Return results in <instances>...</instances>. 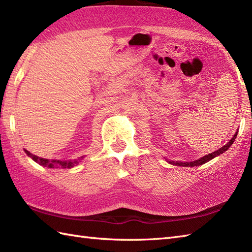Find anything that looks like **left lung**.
Returning a JSON list of instances; mask_svg holds the SVG:
<instances>
[{"label": "left lung", "mask_w": 252, "mask_h": 252, "mask_svg": "<svg viewBox=\"0 0 252 252\" xmlns=\"http://www.w3.org/2000/svg\"><path fill=\"white\" fill-rule=\"evenodd\" d=\"M236 136H237V132L235 133V135L233 136V138L230 140V142L227 143L226 145H224L223 147H221L220 149L216 150L215 153L209 154V155H207L205 157L201 158V159H198V160H195V161H193V162H177V161L176 162H175V161H168V162L171 163V164H173V165H178V166H197V165H202V164H204V163L210 161L212 159H214L215 157L220 156L221 154H223L224 151H226L227 149H229L230 146L233 144L234 140H235Z\"/></svg>", "instance_id": "8db88e82"}]
</instances>
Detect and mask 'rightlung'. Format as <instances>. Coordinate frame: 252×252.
<instances>
[{
	"instance_id": "1",
	"label": "right lung",
	"mask_w": 252,
	"mask_h": 252,
	"mask_svg": "<svg viewBox=\"0 0 252 252\" xmlns=\"http://www.w3.org/2000/svg\"><path fill=\"white\" fill-rule=\"evenodd\" d=\"M26 154L32 158V159L39 163L40 165H44V166H48L50 168H54V167H61V168H71L74 167L75 165H77L80 159L77 160H73V161H60V160H48V159H43V158H38L37 156H34L31 153H29L28 150H25Z\"/></svg>"
}]
</instances>
